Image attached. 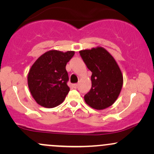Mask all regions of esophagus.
Listing matches in <instances>:
<instances>
[{
	"label": "esophagus",
	"mask_w": 154,
	"mask_h": 154,
	"mask_svg": "<svg viewBox=\"0 0 154 154\" xmlns=\"http://www.w3.org/2000/svg\"><path fill=\"white\" fill-rule=\"evenodd\" d=\"M72 87L76 89V88H77V84H73V85H72Z\"/></svg>",
	"instance_id": "34e87169"
}]
</instances>
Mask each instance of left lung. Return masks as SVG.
I'll use <instances>...</instances> for the list:
<instances>
[{"instance_id":"left-lung-1","label":"left lung","mask_w":154,"mask_h":154,"mask_svg":"<svg viewBox=\"0 0 154 154\" xmlns=\"http://www.w3.org/2000/svg\"><path fill=\"white\" fill-rule=\"evenodd\" d=\"M79 54L92 72V87L85 95V101L97 110L111 106L119 97L123 85V76L119 65L102 47L80 51Z\"/></svg>"}]
</instances>
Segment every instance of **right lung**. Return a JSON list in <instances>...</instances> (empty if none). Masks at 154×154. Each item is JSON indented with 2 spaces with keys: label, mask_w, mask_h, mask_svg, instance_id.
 I'll use <instances>...</instances> for the list:
<instances>
[{
  "label": "right lung",
  "mask_w": 154,
  "mask_h": 154,
  "mask_svg": "<svg viewBox=\"0 0 154 154\" xmlns=\"http://www.w3.org/2000/svg\"><path fill=\"white\" fill-rule=\"evenodd\" d=\"M74 55L75 51H48L31 66L27 76L28 87L39 105L54 108L64 100L70 90L66 84L69 76L66 65Z\"/></svg>",
  "instance_id": "obj_1"
}]
</instances>
